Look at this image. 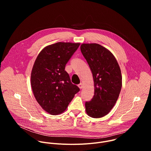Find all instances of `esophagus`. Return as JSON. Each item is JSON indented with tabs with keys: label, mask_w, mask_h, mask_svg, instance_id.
Returning a JSON list of instances; mask_svg holds the SVG:
<instances>
[{
	"label": "esophagus",
	"mask_w": 151,
	"mask_h": 151,
	"mask_svg": "<svg viewBox=\"0 0 151 151\" xmlns=\"http://www.w3.org/2000/svg\"><path fill=\"white\" fill-rule=\"evenodd\" d=\"M78 86V87H79L80 89H82V87H83V84H82V83H80Z\"/></svg>",
	"instance_id": "1"
}]
</instances>
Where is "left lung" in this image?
Instances as JSON below:
<instances>
[{
	"label": "left lung",
	"instance_id": "obj_1",
	"mask_svg": "<svg viewBox=\"0 0 151 151\" xmlns=\"http://www.w3.org/2000/svg\"><path fill=\"white\" fill-rule=\"evenodd\" d=\"M81 51L93 73L94 95L85 102L87 114L94 118L103 117L113 108L122 87V76L114 55L97 44H83Z\"/></svg>",
	"mask_w": 151,
	"mask_h": 151
}]
</instances>
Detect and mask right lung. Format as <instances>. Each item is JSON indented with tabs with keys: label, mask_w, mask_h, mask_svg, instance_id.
Masks as SVG:
<instances>
[{
	"label": "right lung",
	"mask_w": 151,
	"mask_h": 151,
	"mask_svg": "<svg viewBox=\"0 0 151 151\" xmlns=\"http://www.w3.org/2000/svg\"><path fill=\"white\" fill-rule=\"evenodd\" d=\"M79 45L57 42L43 49L35 60L31 73L32 90L37 103L51 115L63 113L80 91L64 70Z\"/></svg>",
	"instance_id": "1"
}]
</instances>
